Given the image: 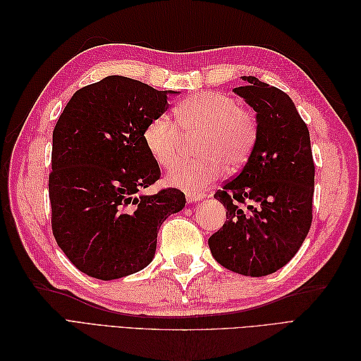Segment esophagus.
<instances>
[{
	"label": "esophagus",
	"instance_id": "1",
	"mask_svg": "<svg viewBox=\"0 0 361 361\" xmlns=\"http://www.w3.org/2000/svg\"><path fill=\"white\" fill-rule=\"evenodd\" d=\"M185 197H187L188 203H195V202H200L204 195L203 194H194V192H187L185 194Z\"/></svg>",
	"mask_w": 361,
	"mask_h": 361
}]
</instances>
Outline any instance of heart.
Segmentation results:
<instances>
[{
    "mask_svg": "<svg viewBox=\"0 0 361 361\" xmlns=\"http://www.w3.org/2000/svg\"><path fill=\"white\" fill-rule=\"evenodd\" d=\"M174 118L178 125L166 114L149 120L143 141L150 157L162 169H170L182 155L185 138L200 135L195 152L203 158L180 162L167 174L170 185L190 192L211 187L223 178L226 167L231 171L241 169L259 138L256 113L220 92L190 96L174 108Z\"/></svg>",
    "mask_w": 361,
    "mask_h": 361,
    "instance_id": "b5f03b06",
    "label": "heart"
}]
</instances>
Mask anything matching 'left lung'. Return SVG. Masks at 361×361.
<instances>
[{
    "label": "left lung",
    "mask_w": 361,
    "mask_h": 361,
    "mask_svg": "<svg viewBox=\"0 0 361 361\" xmlns=\"http://www.w3.org/2000/svg\"><path fill=\"white\" fill-rule=\"evenodd\" d=\"M243 80L233 92L256 111L259 138L244 169L214 195L226 223L207 244L224 268L262 277L285 267L310 231L314 164L309 128L290 97L256 76Z\"/></svg>",
    "instance_id": "left-lung-1"
}]
</instances>
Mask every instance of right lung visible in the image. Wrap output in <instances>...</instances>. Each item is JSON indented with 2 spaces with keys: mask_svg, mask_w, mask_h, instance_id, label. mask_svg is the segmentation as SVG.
<instances>
[{
  "mask_svg": "<svg viewBox=\"0 0 361 361\" xmlns=\"http://www.w3.org/2000/svg\"><path fill=\"white\" fill-rule=\"evenodd\" d=\"M174 93L106 76L75 92L54 128L52 233L87 276L114 280L146 268L161 224L183 209L185 194L178 188L138 195L161 176L143 129L167 111V96Z\"/></svg>",
  "mask_w": 361,
  "mask_h": 361,
  "instance_id": "obj_1",
  "label": "right lung"
}]
</instances>
